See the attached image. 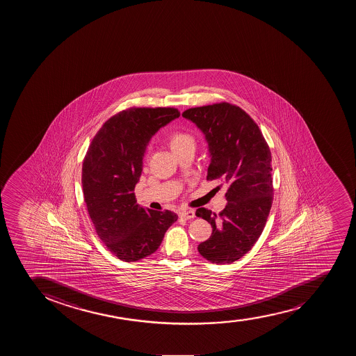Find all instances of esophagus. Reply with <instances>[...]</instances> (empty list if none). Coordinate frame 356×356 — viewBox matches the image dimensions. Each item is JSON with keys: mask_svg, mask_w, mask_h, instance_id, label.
<instances>
[{"mask_svg": "<svg viewBox=\"0 0 356 356\" xmlns=\"http://www.w3.org/2000/svg\"><path fill=\"white\" fill-rule=\"evenodd\" d=\"M181 218L193 219L195 217L194 210H184L180 212Z\"/></svg>", "mask_w": 356, "mask_h": 356, "instance_id": "34e87169", "label": "esophagus"}]
</instances>
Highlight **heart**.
<instances>
[{"mask_svg":"<svg viewBox=\"0 0 356 356\" xmlns=\"http://www.w3.org/2000/svg\"><path fill=\"white\" fill-rule=\"evenodd\" d=\"M168 144L174 153L181 151L188 146H194V139L191 134L182 131H172L168 136Z\"/></svg>","mask_w":356,"mask_h":356,"instance_id":"b5f03b06","label":"heart"}]
</instances>
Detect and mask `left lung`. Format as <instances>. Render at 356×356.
<instances>
[{
	"label": "left lung",
	"mask_w": 356,
	"mask_h": 356,
	"mask_svg": "<svg viewBox=\"0 0 356 356\" xmlns=\"http://www.w3.org/2000/svg\"><path fill=\"white\" fill-rule=\"evenodd\" d=\"M182 116L204 134L211 158L207 180L227 186L225 209L219 215L200 208L196 216L212 226V234L198 245L212 264H232L260 238L273 203L271 153L257 124L229 103L191 108Z\"/></svg>",
	"instance_id": "8db88e82"
}]
</instances>
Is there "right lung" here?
<instances>
[{"label": "right lung", "instance_id": "add662e5", "mask_svg": "<svg viewBox=\"0 0 356 356\" xmlns=\"http://www.w3.org/2000/svg\"><path fill=\"white\" fill-rule=\"evenodd\" d=\"M180 116L174 108H130L103 124L89 145L82 165V189L89 217L106 248L125 262L151 255L174 212L137 204L134 187L151 138Z\"/></svg>", "mask_w": 356, "mask_h": 356}]
</instances>
